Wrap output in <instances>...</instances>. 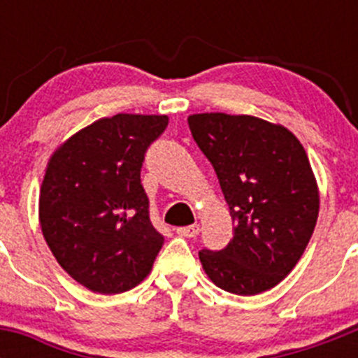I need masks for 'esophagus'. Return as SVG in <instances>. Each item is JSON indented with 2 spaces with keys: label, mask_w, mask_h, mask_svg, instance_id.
Wrapping results in <instances>:
<instances>
[{
  "label": "esophagus",
  "mask_w": 358,
  "mask_h": 358,
  "mask_svg": "<svg viewBox=\"0 0 358 358\" xmlns=\"http://www.w3.org/2000/svg\"><path fill=\"white\" fill-rule=\"evenodd\" d=\"M199 231H201V226H199V224H192V226L177 227L176 233H177V235L186 236V238H194V236L199 235Z\"/></svg>",
  "instance_id": "obj_1"
}]
</instances>
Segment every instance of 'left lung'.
<instances>
[{
	"label": "left lung",
	"instance_id": "obj_1",
	"mask_svg": "<svg viewBox=\"0 0 358 358\" xmlns=\"http://www.w3.org/2000/svg\"><path fill=\"white\" fill-rule=\"evenodd\" d=\"M188 125L235 224L226 248L199 252L202 267L231 294L273 289L296 267L317 222L319 189L305 148L289 129L256 116L202 113Z\"/></svg>",
	"mask_w": 358,
	"mask_h": 358
}]
</instances>
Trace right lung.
Here are the masks:
<instances>
[{
  "mask_svg": "<svg viewBox=\"0 0 358 358\" xmlns=\"http://www.w3.org/2000/svg\"><path fill=\"white\" fill-rule=\"evenodd\" d=\"M166 125L164 115L96 120L50 157L39 195L41 229L59 265L85 289H134L163 248L140 173L145 152Z\"/></svg>",
  "mask_w": 358,
  "mask_h": 358,
  "instance_id": "right-lung-1",
  "label": "right lung"
}]
</instances>
